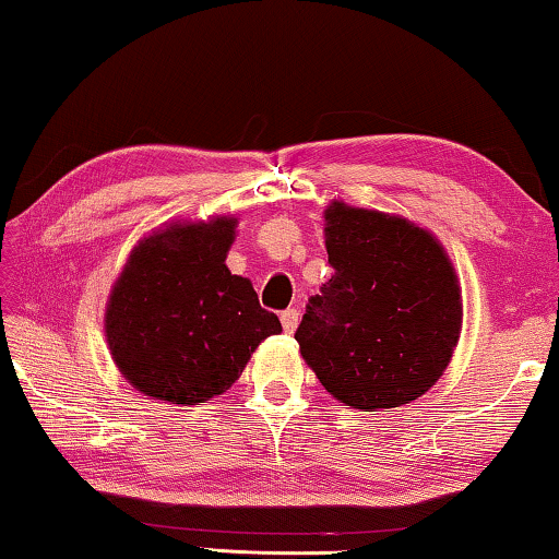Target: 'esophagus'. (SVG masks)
Instances as JSON below:
<instances>
[{
  "instance_id": "34e87169",
  "label": "esophagus",
  "mask_w": 559,
  "mask_h": 559,
  "mask_svg": "<svg viewBox=\"0 0 559 559\" xmlns=\"http://www.w3.org/2000/svg\"><path fill=\"white\" fill-rule=\"evenodd\" d=\"M298 321H300V313L296 311V308H288V311L281 313V323H283V331H286V333H296Z\"/></svg>"
}]
</instances>
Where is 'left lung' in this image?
Wrapping results in <instances>:
<instances>
[{"mask_svg": "<svg viewBox=\"0 0 559 559\" xmlns=\"http://www.w3.org/2000/svg\"><path fill=\"white\" fill-rule=\"evenodd\" d=\"M333 276L308 300L300 356L335 401L373 413L418 401L460 338L463 298L445 248L383 211L325 209Z\"/></svg>", "mask_w": 559, "mask_h": 559, "instance_id": "left-lung-1", "label": "left lung"}]
</instances>
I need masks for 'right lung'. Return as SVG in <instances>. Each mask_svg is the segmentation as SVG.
Here are the masks:
<instances>
[{
  "label": "right lung",
  "instance_id": "1",
  "mask_svg": "<svg viewBox=\"0 0 559 559\" xmlns=\"http://www.w3.org/2000/svg\"><path fill=\"white\" fill-rule=\"evenodd\" d=\"M236 224L216 216L158 228L134 246L114 283L106 343L121 376L144 395L206 403L236 383L261 341L281 333L251 281L228 271Z\"/></svg>",
  "mask_w": 559,
  "mask_h": 559
}]
</instances>
